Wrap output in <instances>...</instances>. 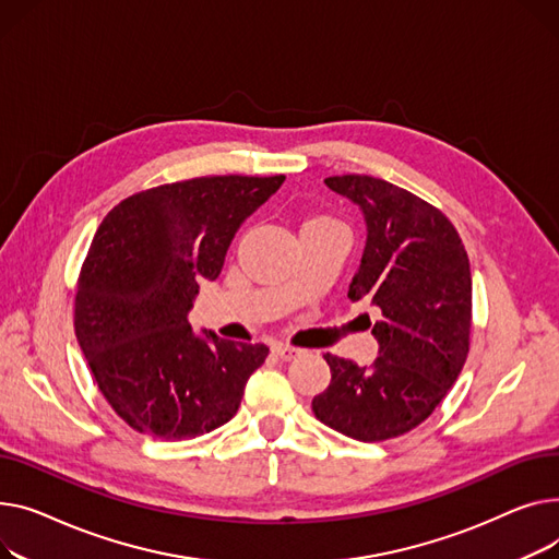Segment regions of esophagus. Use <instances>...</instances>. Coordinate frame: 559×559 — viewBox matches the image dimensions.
<instances>
[{
  "label": "esophagus",
  "instance_id": "34e87169",
  "mask_svg": "<svg viewBox=\"0 0 559 559\" xmlns=\"http://www.w3.org/2000/svg\"><path fill=\"white\" fill-rule=\"evenodd\" d=\"M273 352H275V356H280L282 360H293L295 356H300V352H302V349H298V347H290V345H275V347H273Z\"/></svg>",
  "mask_w": 559,
  "mask_h": 559
}]
</instances>
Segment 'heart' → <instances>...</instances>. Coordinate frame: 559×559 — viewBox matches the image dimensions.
<instances>
[{"mask_svg":"<svg viewBox=\"0 0 559 559\" xmlns=\"http://www.w3.org/2000/svg\"><path fill=\"white\" fill-rule=\"evenodd\" d=\"M336 221L334 218H330V216H322V214H318V216H309V218H305L302 221V227L300 229H309V227H322V225H334Z\"/></svg>","mask_w":559,"mask_h":559,"instance_id":"heart-1","label":"heart"}]
</instances>
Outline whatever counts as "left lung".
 Returning <instances> with one entry per match:
<instances>
[{
  "label": "left lung",
  "mask_w": 559,
  "mask_h": 559,
  "mask_svg": "<svg viewBox=\"0 0 559 559\" xmlns=\"http://www.w3.org/2000/svg\"><path fill=\"white\" fill-rule=\"evenodd\" d=\"M366 214L368 241L349 300L381 309L379 356L358 368L324 354L332 383L313 397L330 429L383 442L429 417L461 374L472 336L469 257L453 223L419 195L372 176L324 180Z\"/></svg>",
  "instance_id": "obj_1"
}]
</instances>
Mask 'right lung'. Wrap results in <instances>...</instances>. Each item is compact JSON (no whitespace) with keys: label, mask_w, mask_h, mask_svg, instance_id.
<instances>
[{"label":"right lung","mask_w":559,"mask_h":559,"mask_svg":"<svg viewBox=\"0 0 559 559\" xmlns=\"http://www.w3.org/2000/svg\"><path fill=\"white\" fill-rule=\"evenodd\" d=\"M286 176H203L128 195L98 225L81 266L74 332L92 377L130 429L189 440L239 411L269 347L207 332L187 313L216 280L239 225Z\"/></svg>","instance_id":"right-lung-1"}]
</instances>
